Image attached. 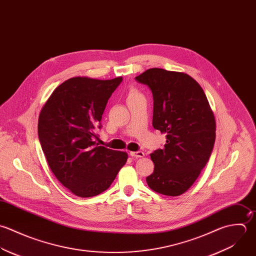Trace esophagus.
Wrapping results in <instances>:
<instances>
[{
	"label": "esophagus",
	"instance_id": "obj_1",
	"mask_svg": "<svg viewBox=\"0 0 256 256\" xmlns=\"http://www.w3.org/2000/svg\"><path fill=\"white\" fill-rule=\"evenodd\" d=\"M144 153L142 151H137V152H130V156H132L133 158H143L144 157Z\"/></svg>",
	"mask_w": 256,
	"mask_h": 256
}]
</instances>
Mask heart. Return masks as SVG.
Instances as JSON below:
<instances>
[{
	"label": "heart",
	"instance_id": "obj_1",
	"mask_svg": "<svg viewBox=\"0 0 256 256\" xmlns=\"http://www.w3.org/2000/svg\"><path fill=\"white\" fill-rule=\"evenodd\" d=\"M139 95H140V94H139L137 91H131V92H130V94H129L128 99L133 98V97H136V96H139Z\"/></svg>",
	"mask_w": 256,
	"mask_h": 256
}]
</instances>
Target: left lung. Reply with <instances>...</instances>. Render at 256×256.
Masks as SVG:
<instances>
[{
  "label": "left lung",
  "instance_id": "1",
  "mask_svg": "<svg viewBox=\"0 0 256 256\" xmlns=\"http://www.w3.org/2000/svg\"><path fill=\"white\" fill-rule=\"evenodd\" d=\"M153 94V127L166 144L151 154V190L176 196L188 190L206 165L216 141V120L200 86L190 76L151 68L135 78Z\"/></svg>",
  "mask_w": 256,
  "mask_h": 256
}]
</instances>
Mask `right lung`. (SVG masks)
Returning <instances> with one entry per match:
<instances>
[{"instance_id": "add662e5", "label": "right lung", "mask_w": 256, "mask_h": 256, "mask_svg": "<svg viewBox=\"0 0 256 256\" xmlns=\"http://www.w3.org/2000/svg\"><path fill=\"white\" fill-rule=\"evenodd\" d=\"M122 78H70L54 89L38 117V139L56 178L82 198L107 190L128 155L96 143L108 99Z\"/></svg>"}]
</instances>
